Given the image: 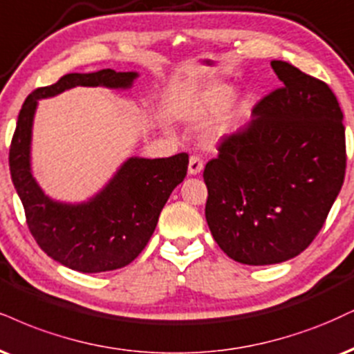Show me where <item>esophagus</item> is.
Wrapping results in <instances>:
<instances>
[{
	"label": "esophagus",
	"mask_w": 354,
	"mask_h": 354,
	"mask_svg": "<svg viewBox=\"0 0 354 354\" xmlns=\"http://www.w3.org/2000/svg\"><path fill=\"white\" fill-rule=\"evenodd\" d=\"M203 168H204L203 160L199 158V156H191L189 163H188V174H191V176H194V174L201 173Z\"/></svg>",
	"instance_id": "esophagus-1"
}]
</instances>
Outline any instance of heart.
Here are the masks:
<instances>
[{"mask_svg":"<svg viewBox=\"0 0 354 354\" xmlns=\"http://www.w3.org/2000/svg\"><path fill=\"white\" fill-rule=\"evenodd\" d=\"M231 95L232 87H229L227 84L211 82L204 85L199 91H196L193 95H189V99L183 102L180 113L186 120L199 123L223 109V112L211 122V125L206 130L207 138L211 142H219L224 135H227L232 130L237 120V107L236 105H227Z\"/></svg>","mask_w":354,"mask_h":354,"instance_id":"heart-1","label":"heart"}]
</instances>
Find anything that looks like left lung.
<instances>
[{"label":"left lung","mask_w":354,"mask_h":354,"mask_svg":"<svg viewBox=\"0 0 354 354\" xmlns=\"http://www.w3.org/2000/svg\"><path fill=\"white\" fill-rule=\"evenodd\" d=\"M282 87L259 102L204 168L206 221L224 254L247 266L312 244L343 186V112L325 82L272 61Z\"/></svg>","instance_id":"obj_1"}]
</instances>
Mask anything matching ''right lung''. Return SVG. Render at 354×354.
<instances>
[{
  "label": "right lung",
  "mask_w": 354,
  "mask_h": 354,
  "mask_svg": "<svg viewBox=\"0 0 354 354\" xmlns=\"http://www.w3.org/2000/svg\"><path fill=\"white\" fill-rule=\"evenodd\" d=\"M138 72L104 69L67 74L36 88L21 109L10 148V171L32 237L50 259L82 274L122 269L138 257L158 224L169 194L185 180L188 155L131 156L87 201L66 203L42 191L32 174V125L39 100L79 87L129 91Z\"/></svg>",
  "instance_id": "add662e5"
}]
</instances>
